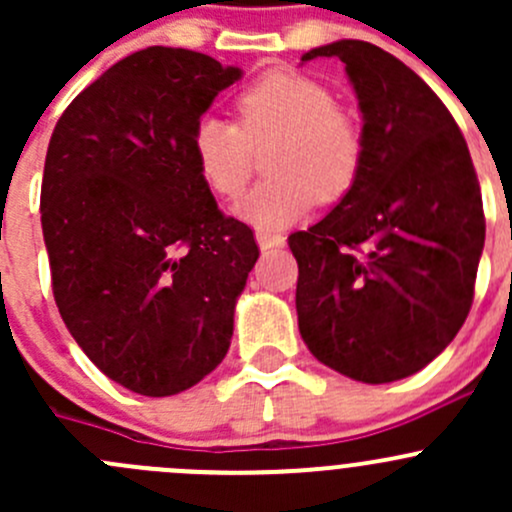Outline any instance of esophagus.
Wrapping results in <instances>:
<instances>
[{
	"mask_svg": "<svg viewBox=\"0 0 512 512\" xmlns=\"http://www.w3.org/2000/svg\"><path fill=\"white\" fill-rule=\"evenodd\" d=\"M255 240L262 250H272V247H282L285 245V235L280 232H272V230H255Z\"/></svg>",
	"mask_w": 512,
	"mask_h": 512,
	"instance_id": "esophagus-1",
	"label": "esophagus"
}]
</instances>
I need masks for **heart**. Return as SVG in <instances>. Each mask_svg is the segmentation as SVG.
Segmentation results:
<instances>
[{
  "instance_id": "b5f03b06",
  "label": "heart",
  "mask_w": 512,
  "mask_h": 512,
  "mask_svg": "<svg viewBox=\"0 0 512 512\" xmlns=\"http://www.w3.org/2000/svg\"><path fill=\"white\" fill-rule=\"evenodd\" d=\"M240 123L200 118L190 148L213 193L237 198L252 173L255 151H267L270 178L250 190L235 213L257 227H285L314 200L334 203L352 190L364 158V133L322 81L277 69L237 96Z\"/></svg>"
}]
</instances>
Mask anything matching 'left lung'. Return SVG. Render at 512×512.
Masks as SVG:
<instances>
[{
    "label": "left lung",
    "instance_id": "obj_1",
    "mask_svg": "<svg viewBox=\"0 0 512 512\" xmlns=\"http://www.w3.org/2000/svg\"><path fill=\"white\" fill-rule=\"evenodd\" d=\"M344 61L364 118L352 190L289 235L297 319L322 364L364 384L431 364L466 322L485 242L466 138L421 76L369 41L342 39L302 61Z\"/></svg>",
    "mask_w": 512,
    "mask_h": 512
}]
</instances>
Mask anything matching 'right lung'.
Here are the masks:
<instances>
[{"label":"right lung","mask_w":512,"mask_h":512,"mask_svg":"<svg viewBox=\"0 0 512 512\" xmlns=\"http://www.w3.org/2000/svg\"><path fill=\"white\" fill-rule=\"evenodd\" d=\"M240 76L208 54L148 46L103 71L51 133L41 230L56 307L98 369L141 396L180 394L225 359L260 255L190 148Z\"/></svg>","instance_id":"right-lung-1"}]
</instances>
